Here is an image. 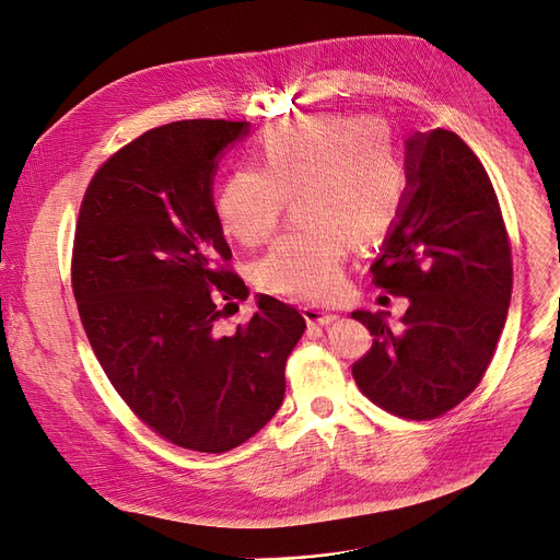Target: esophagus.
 Listing matches in <instances>:
<instances>
[{
    "instance_id": "esophagus-1",
    "label": "esophagus",
    "mask_w": 560,
    "mask_h": 560,
    "mask_svg": "<svg viewBox=\"0 0 560 560\" xmlns=\"http://www.w3.org/2000/svg\"><path fill=\"white\" fill-rule=\"evenodd\" d=\"M303 317H305L307 326H328V324H332L335 319H338V315H335V312L319 310V307H312V305L303 307Z\"/></svg>"
}]
</instances>
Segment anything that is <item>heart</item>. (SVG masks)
Listing matches in <instances>:
<instances>
[{
    "instance_id": "obj_1",
    "label": "heart",
    "mask_w": 560,
    "mask_h": 560,
    "mask_svg": "<svg viewBox=\"0 0 560 560\" xmlns=\"http://www.w3.org/2000/svg\"><path fill=\"white\" fill-rule=\"evenodd\" d=\"M257 167L234 170L215 199L222 232L259 245L296 197L299 232L280 236L255 266L261 289L324 303L345 284L349 241H384L407 199V167L390 130L361 115L315 112L266 126L253 147Z\"/></svg>"
}]
</instances>
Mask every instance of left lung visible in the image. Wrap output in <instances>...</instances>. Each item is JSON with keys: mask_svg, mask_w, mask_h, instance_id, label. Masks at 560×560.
Segmentation results:
<instances>
[{"mask_svg": "<svg viewBox=\"0 0 560 560\" xmlns=\"http://www.w3.org/2000/svg\"><path fill=\"white\" fill-rule=\"evenodd\" d=\"M407 199L372 282L409 299L401 328L384 312H351L374 335L355 386L376 407L432 420L471 395L491 363L512 294V253L499 197L453 130L407 140Z\"/></svg>", "mask_w": 560, "mask_h": 560, "instance_id": "8db88e82", "label": "left lung"}]
</instances>
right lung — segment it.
<instances>
[{
  "label": "right lung",
  "instance_id": "right-lung-1",
  "mask_svg": "<svg viewBox=\"0 0 560 560\" xmlns=\"http://www.w3.org/2000/svg\"><path fill=\"white\" fill-rule=\"evenodd\" d=\"M245 132L225 119L147 130L96 170L73 238V296L109 384L151 432L197 453H228L276 416L305 330L273 296L232 335L215 328L220 303L248 299L211 195L218 155Z\"/></svg>",
  "mask_w": 560,
  "mask_h": 560
}]
</instances>
